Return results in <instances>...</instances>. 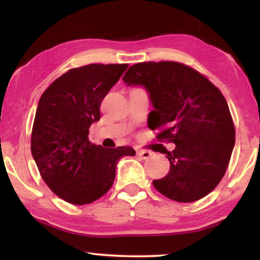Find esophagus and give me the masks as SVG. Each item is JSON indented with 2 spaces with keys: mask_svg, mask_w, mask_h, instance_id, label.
<instances>
[{
  "mask_svg": "<svg viewBox=\"0 0 260 260\" xmlns=\"http://www.w3.org/2000/svg\"><path fill=\"white\" fill-rule=\"evenodd\" d=\"M137 155L140 156L141 158L148 159L151 156V152L148 151V150H142V149H141V150H137Z\"/></svg>",
  "mask_w": 260,
  "mask_h": 260,
  "instance_id": "34e87169",
  "label": "esophagus"
}]
</instances>
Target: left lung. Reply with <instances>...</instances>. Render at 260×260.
I'll return each instance as SVG.
<instances>
[{
    "mask_svg": "<svg viewBox=\"0 0 260 260\" xmlns=\"http://www.w3.org/2000/svg\"><path fill=\"white\" fill-rule=\"evenodd\" d=\"M127 85L147 88L154 110L148 126L156 138L176 144L167 154L169 173L152 181L159 193L177 202L200 200L218 186L232 155L236 130L221 91L197 70L176 61L133 65Z\"/></svg>",
    "mask_w": 260,
    "mask_h": 260,
    "instance_id": "left-lung-1",
    "label": "left lung"
}]
</instances>
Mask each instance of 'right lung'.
I'll return each instance as SVG.
<instances>
[{
	"instance_id": "right-lung-1",
	"label": "right lung",
	"mask_w": 260,
	"mask_h": 260,
	"mask_svg": "<svg viewBox=\"0 0 260 260\" xmlns=\"http://www.w3.org/2000/svg\"><path fill=\"white\" fill-rule=\"evenodd\" d=\"M127 63H91L71 69L42 93L35 113L30 150L53 193L73 205L91 204L109 191L116 166L131 147L105 149L88 140L101 119V103Z\"/></svg>"
}]
</instances>
